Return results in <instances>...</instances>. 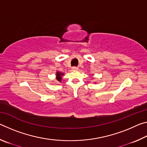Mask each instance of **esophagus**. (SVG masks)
I'll return each mask as SVG.
<instances>
[{
	"label": "esophagus",
	"instance_id": "obj_1",
	"mask_svg": "<svg viewBox=\"0 0 147 147\" xmlns=\"http://www.w3.org/2000/svg\"><path fill=\"white\" fill-rule=\"evenodd\" d=\"M72 69H73V70H78V67H72Z\"/></svg>",
	"mask_w": 147,
	"mask_h": 147
}]
</instances>
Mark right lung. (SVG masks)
Returning <instances> with one entry per match:
<instances>
[{
    "label": "right lung",
    "instance_id": "1",
    "mask_svg": "<svg viewBox=\"0 0 147 147\" xmlns=\"http://www.w3.org/2000/svg\"><path fill=\"white\" fill-rule=\"evenodd\" d=\"M63 73H59V72H57L56 73V76H57V80H58L59 81V82H60L61 81V76L63 75Z\"/></svg>",
    "mask_w": 147,
    "mask_h": 147
}]
</instances>
